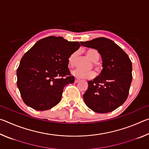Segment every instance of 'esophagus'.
Segmentation results:
<instances>
[{
    "label": "esophagus",
    "mask_w": 149,
    "mask_h": 149,
    "mask_svg": "<svg viewBox=\"0 0 149 149\" xmlns=\"http://www.w3.org/2000/svg\"><path fill=\"white\" fill-rule=\"evenodd\" d=\"M79 79H77V78H75V84H77V83H78V82H79Z\"/></svg>",
    "instance_id": "esophagus-1"
}]
</instances>
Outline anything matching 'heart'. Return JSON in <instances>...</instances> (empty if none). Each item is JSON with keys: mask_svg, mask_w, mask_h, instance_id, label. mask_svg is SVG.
I'll return each mask as SVG.
<instances>
[{"mask_svg": "<svg viewBox=\"0 0 149 149\" xmlns=\"http://www.w3.org/2000/svg\"><path fill=\"white\" fill-rule=\"evenodd\" d=\"M85 54L89 58L91 61L93 62V65L95 70L97 72H100L101 70V66L98 64L97 62L99 61L100 54L97 50L94 49H89L85 50ZM77 56V52H74L70 55L68 58V65L70 68H74L75 64V61ZM72 75L74 77L79 78V79H91L94 77L95 73L92 70H88V71H84L81 69H75L72 72Z\"/></svg>", "mask_w": 149, "mask_h": 149, "instance_id": "obj_1", "label": "heart"}]
</instances>
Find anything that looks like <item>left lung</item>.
<instances>
[{
	"label": "left lung",
	"mask_w": 149,
	"mask_h": 149,
	"mask_svg": "<svg viewBox=\"0 0 149 149\" xmlns=\"http://www.w3.org/2000/svg\"><path fill=\"white\" fill-rule=\"evenodd\" d=\"M80 43L97 50L102 60L100 74L88 81V89L83 95L85 104L96 112H112L123 104L129 95L133 77L132 62L122 48L105 37Z\"/></svg>",
	"instance_id": "1"
}]
</instances>
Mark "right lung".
I'll return each mask as SVG.
<instances>
[{
  "mask_svg": "<svg viewBox=\"0 0 149 149\" xmlns=\"http://www.w3.org/2000/svg\"><path fill=\"white\" fill-rule=\"evenodd\" d=\"M80 46L79 42L50 36L24 55L17 69V86L25 104L39 111L58 104L64 87L74 82L68 58Z\"/></svg>",
  "mask_w": 149,
  "mask_h": 149,
  "instance_id": "add662e5",
  "label": "right lung"
}]
</instances>
